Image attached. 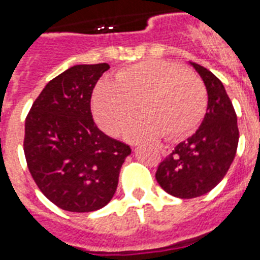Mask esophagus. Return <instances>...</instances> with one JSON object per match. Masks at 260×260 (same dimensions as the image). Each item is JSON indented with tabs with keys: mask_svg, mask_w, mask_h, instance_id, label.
Instances as JSON below:
<instances>
[{
	"mask_svg": "<svg viewBox=\"0 0 260 260\" xmlns=\"http://www.w3.org/2000/svg\"><path fill=\"white\" fill-rule=\"evenodd\" d=\"M159 150H160V154H162V155H169V154H170V147L160 146V147H159Z\"/></svg>",
	"mask_w": 260,
	"mask_h": 260,
	"instance_id": "obj_1",
	"label": "esophagus"
}]
</instances>
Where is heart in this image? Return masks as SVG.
I'll use <instances>...</instances> for the list:
<instances>
[{
    "mask_svg": "<svg viewBox=\"0 0 260 260\" xmlns=\"http://www.w3.org/2000/svg\"><path fill=\"white\" fill-rule=\"evenodd\" d=\"M144 116L126 129L131 140L165 135L189 136L197 129L208 105L205 85L191 71L165 60H147L128 67L116 81H102L94 90L93 109L106 134L116 136L138 113Z\"/></svg>",
    "mask_w": 260,
    "mask_h": 260,
    "instance_id": "heart-1",
    "label": "heart"
}]
</instances>
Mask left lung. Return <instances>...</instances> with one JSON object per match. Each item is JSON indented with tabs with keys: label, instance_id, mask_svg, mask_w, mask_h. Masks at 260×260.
<instances>
[{
	"label": "left lung",
	"instance_id": "left-lung-1",
	"mask_svg": "<svg viewBox=\"0 0 260 260\" xmlns=\"http://www.w3.org/2000/svg\"><path fill=\"white\" fill-rule=\"evenodd\" d=\"M208 91V109L197 132L179 143L155 174L166 193L196 198L216 187L230 170L239 143L238 117L221 81L208 69L191 63Z\"/></svg>",
	"mask_w": 260,
	"mask_h": 260
}]
</instances>
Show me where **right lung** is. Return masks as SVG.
<instances>
[{"label": "right lung", "mask_w": 260, "mask_h": 260, "mask_svg": "<svg viewBox=\"0 0 260 260\" xmlns=\"http://www.w3.org/2000/svg\"><path fill=\"white\" fill-rule=\"evenodd\" d=\"M108 63L70 67L47 83L25 118L24 154L52 204L77 213L104 208L116 193L131 147L98 129L91 93Z\"/></svg>", "instance_id": "right-lung-1"}]
</instances>
